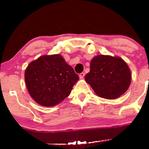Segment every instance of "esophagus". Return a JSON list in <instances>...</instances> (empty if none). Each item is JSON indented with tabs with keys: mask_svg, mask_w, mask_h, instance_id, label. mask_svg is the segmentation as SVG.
Masks as SVG:
<instances>
[{
	"mask_svg": "<svg viewBox=\"0 0 149 149\" xmlns=\"http://www.w3.org/2000/svg\"><path fill=\"white\" fill-rule=\"evenodd\" d=\"M85 75V73L84 72H82V73H80V74H79V78H80V79H83V78H84Z\"/></svg>",
	"mask_w": 149,
	"mask_h": 149,
	"instance_id": "34e87169",
	"label": "esophagus"
}]
</instances>
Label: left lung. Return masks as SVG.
<instances>
[{"label": "left lung", "instance_id": "1", "mask_svg": "<svg viewBox=\"0 0 149 149\" xmlns=\"http://www.w3.org/2000/svg\"><path fill=\"white\" fill-rule=\"evenodd\" d=\"M85 80L97 95L108 100L118 98L130 85L131 72L121 58L98 55L92 59Z\"/></svg>", "mask_w": 149, "mask_h": 149}]
</instances>
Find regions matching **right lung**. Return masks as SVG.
<instances>
[{
  "label": "right lung",
  "mask_w": 149,
  "mask_h": 149,
  "mask_svg": "<svg viewBox=\"0 0 149 149\" xmlns=\"http://www.w3.org/2000/svg\"><path fill=\"white\" fill-rule=\"evenodd\" d=\"M24 76L31 97L43 107H53L62 102L79 79L59 54L42 56L31 62Z\"/></svg>",
  "instance_id": "obj_1"
}]
</instances>
